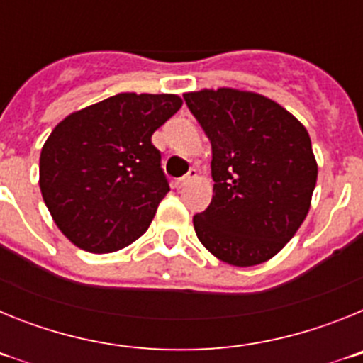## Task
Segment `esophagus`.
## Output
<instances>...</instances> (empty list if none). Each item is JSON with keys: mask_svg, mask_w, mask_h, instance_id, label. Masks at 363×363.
Wrapping results in <instances>:
<instances>
[{"mask_svg": "<svg viewBox=\"0 0 363 363\" xmlns=\"http://www.w3.org/2000/svg\"><path fill=\"white\" fill-rule=\"evenodd\" d=\"M198 174H200V172H198V169H191V171H189L187 174L184 176V178L176 179V182H174V187H176V189H184L185 185L191 184V182H194V179L198 178Z\"/></svg>", "mask_w": 363, "mask_h": 363, "instance_id": "1", "label": "esophagus"}]
</instances>
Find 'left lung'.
Listing matches in <instances>:
<instances>
[{"instance_id":"1","label":"left lung","mask_w":363,"mask_h":363,"mask_svg":"<svg viewBox=\"0 0 363 363\" xmlns=\"http://www.w3.org/2000/svg\"><path fill=\"white\" fill-rule=\"evenodd\" d=\"M184 98L213 145V200L192 218L198 240L229 265L264 264L311 209L318 163L309 133L258 92L220 86Z\"/></svg>"}]
</instances>
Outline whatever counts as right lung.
<instances>
[{
    "label": "right lung",
    "mask_w": 363,
    "mask_h": 363,
    "mask_svg": "<svg viewBox=\"0 0 363 363\" xmlns=\"http://www.w3.org/2000/svg\"><path fill=\"white\" fill-rule=\"evenodd\" d=\"M184 105L178 94L121 92L54 127L40 189L57 229L94 255L136 242L171 189L150 138Z\"/></svg>",
    "instance_id": "add662e5"
}]
</instances>
